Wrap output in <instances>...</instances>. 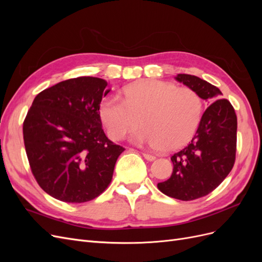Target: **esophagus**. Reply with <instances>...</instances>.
<instances>
[{
    "instance_id": "34e87169",
    "label": "esophagus",
    "mask_w": 262,
    "mask_h": 262,
    "mask_svg": "<svg viewBox=\"0 0 262 262\" xmlns=\"http://www.w3.org/2000/svg\"><path fill=\"white\" fill-rule=\"evenodd\" d=\"M143 156H144L145 160H147V161H154L156 158L154 155H150V154H147V153H143Z\"/></svg>"
}]
</instances>
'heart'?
I'll list each match as a JSON object with an SVG mask.
<instances>
[{
	"label": "heart",
	"mask_w": 262,
	"mask_h": 262,
	"mask_svg": "<svg viewBox=\"0 0 262 262\" xmlns=\"http://www.w3.org/2000/svg\"><path fill=\"white\" fill-rule=\"evenodd\" d=\"M203 112L200 95L187 87L168 82L147 80L125 86L122 98L109 95L99 106L100 120L113 140L132 134L139 144L163 150L186 145L199 126Z\"/></svg>",
	"instance_id": "b5f03b06"
}]
</instances>
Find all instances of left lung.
Returning a JSON list of instances; mask_svg holds the SVG:
<instances>
[{
  "label": "left lung",
  "mask_w": 262,
  "mask_h": 262,
  "mask_svg": "<svg viewBox=\"0 0 262 262\" xmlns=\"http://www.w3.org/2000/svg\"><path fill=\"white\" fill-rule=\"evenodd\" d=\"M176 80L205 100L212 101L222 95L217 87L194 75L178 74ZM236 142L237 117L234 107L227 99L219 98L205 109L191 142L170 157L173 165L171 176L158 182L157 188L164 194L182 201L209 194L231 172L235 163Z\"/></svg>",
  "instance_id": "obj_1"
}]
</instances>
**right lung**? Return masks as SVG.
Listing matches in <instances>:
<instances>
[{
    "label": "right lung",
    "instance_id": "1",
    "mask_svg": "<svg viewBox=\"0 0 262 262\" xmlns=\"http://www.w3.org/2000/svg\"><path fill=\"white\" fill-rule=\"evenodd\" d=\"M98 77L81 76L39 93L23 124L30 169L43 191L83 203L102 193L124 148L101 128L99 106L110 92Z\"/></svg>",
    "mask_w": 262,
    "mask_h": 262
}]
</instances>
